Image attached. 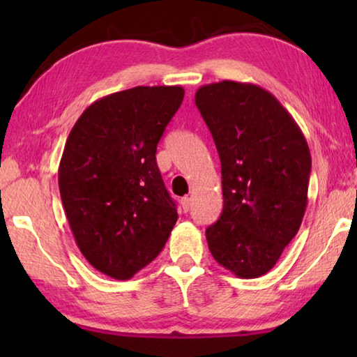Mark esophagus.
Listing matches in <instances>:
<instances>
[{
  "label": "esophagus",
  "mask_w": 357,
  "mask_h": 357,
  "mask_svg": "<svg viewBox=\"0 0 357 357\" xmlns=\"http://www.w3.org/2000/svg\"><path fill=\"white\" fill-rule=\"evenodd\" d=\"M181 206H183V211H184V213H187V211L190 209V198H189V197L181 198Z\"/></svg>",
  "instance_id": "esophagus-1"
}]
</instances>
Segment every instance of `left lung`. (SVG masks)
Segmentation results:
<instances>
[{
  "mask_svg": "<svg viewBox=\"0 0 357 357\" xmlns=\"http://www.w3.org/2000/svg\"><path fill=\"white\" fill-rule=\"evenodd\" d=\"M195 104L222 165L223 209L206 229L208 247L234 275L255 279L274 268L301 227L309 144L291 114L257 84H204Z\"/></svg>",
  "mask_w": 357,
  "mask_h": 357,
  "instance_id": "left-lung-1",
  "label": "left lung"
}]
</instances>
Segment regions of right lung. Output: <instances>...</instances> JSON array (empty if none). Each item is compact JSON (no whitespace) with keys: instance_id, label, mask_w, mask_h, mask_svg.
Instances as JSON below:
<instances>
[{"instance_id":"1","label":"right lung","mask_w":357,"mask_h":357,"mask_svg":"<svg viewBox=\"0 0 357 357\" xmlns=\"http://www.w3.org/2000/svg\"><path fill=\"white\" fill-rule=\"evenodd\" d=\"M183 99V86L113 93L82 113L66 142L58 184L70 229L88 263L116 280L153 261L178 220L155 151Z\"/></svg>"}]
</instances>
